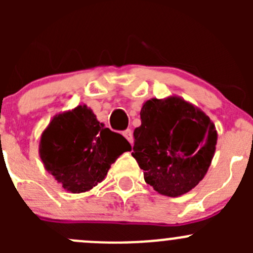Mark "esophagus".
Masks as SVG:
<instances>
[{"label": "esophagus", "mask_w": 253, "mask_h": 253, "mask_svg": "<svg viewBox=\"0 0 253 253\" xmlns=\"http://www.w3.org/2000/svg\"><path fill=\"white\" fill-rule=\"evenodd\" d=\"M124 136H125V138L127 139V141L131 143V144L133 143V133H132L131 129H126V131L124 132Z\"/></svg>", "instance_id": "1"}]
</instances>
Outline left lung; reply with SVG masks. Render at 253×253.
<instances>
[{
    "label": "left lung",
    "instance_id": "left-lung-1",
    "mask_svg": "<svg viewBox=\"0 0 253 253\" xmlns=\"http://www.w3.org/2000/svg\"><path fill=\"white\" fill-rule=\"evenodd\" d=\"M133 132V155L144 181L158 193L178 197L203 180L215 153V125L177 95L152 98L141 110Z\"/></svg>",
    "mask_w": 253,
    "mask_h": 253
}]
</instances>
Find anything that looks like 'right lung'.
<instances>
[{"mask_svg":"<svg viewBox=\"0 0 253 253\" xmlns=\"http://www.w3.org/2000/svg\"><path fill=\"white\" fill-rule=\"evenodd\" d=\"M129 150L127 139L104 127L85 104L55 115L39 142L45 170L71 193L90 191Z\"/></svg>","mask_w":253,"mask_h":253,"instance_id":"1","label":"right lung"}]
</instances>
